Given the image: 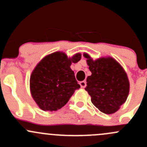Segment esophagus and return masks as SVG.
<instances>
[{"mask_svg": "<svg viewBox=\"0 0 147 147\" xmlns=\"http://www.w3.org/2000/svg\"><path fill=\"white\" fill-rule=\"evenodd\" d=\"M79 84H80V87H81L82 88H86V86H87L86 81H85V80H83V81H80V83H79Z\"/></svg>", "mask_w": 147, "mask_h": 147, "instance_id": "1", "label": "esophagus"}]
</instances>
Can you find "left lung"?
<instances>
[{"instance_id":"left-lung-1","label":"left lung","mask_w":147,"mask_h":147,"mask_svg":"<svg viewBox=\"0 0 147 147\" xmlns=\"http://www.w3.org/2000/svg\"><path fill=\"white\" fill-rule=\"evenodd\" d=\"M92 75L87 78L85 88L91 102L100 111L111 114L120 109L127 99L130 90L127 76L121 64L112 57L93 60L85 53Z\"/></svg>"}]
</instances>
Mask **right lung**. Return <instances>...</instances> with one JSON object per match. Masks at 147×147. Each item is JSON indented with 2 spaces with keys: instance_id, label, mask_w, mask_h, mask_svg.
Segmentation results:
<instances>
[{
  "instance_id": "obj_1",
  "label": "right lung",
  "mask_w": 147,
  "mask_h": 147,
  "mask_svg": "<svg viewBox=\"0 0 147 147\" xmlns=\"http://www.w3.org/2000/svg\"><path fill=\"white\" fill-rule=\"evenodd\" d=\"M81 55L71 58L61 52L45 57L30 77V90L36 103L43 111H57L64 107L74 91L80 88L70 68L71 63L80 61Z\"/></svg>"
}]
</instances>
